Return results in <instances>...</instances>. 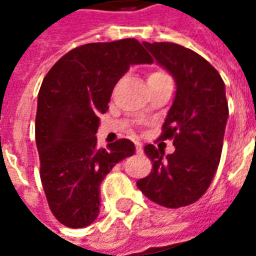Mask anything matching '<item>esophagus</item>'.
I'll list each match as a JSON object with an SVG mask.
<instances>
[{
  "label": "esophagus",
  "mask_w": 256,
  "mask_h": 256,
  "mask_svg": "<svg viewBox=\"0 0 256 256\" xmlns=\"http://www.w3.org/2000/svg\"><path fill=\"white\" fill-rule=\"evenodd\" d=\"M136 152L141 155L142 152H144V148H142V144H140V142H136Z\"/></svg>",
  "instance_id": "esophagus-1"
}]
</instances>
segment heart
Segmentation results:
<instances>
[{"mask_svg": "<svg viewBox=\"0 0 256 256\" xmlns=\"http://www.w3.org/2000/svg\"><path fill=\"white\" fill-rule=\"evenodd\" d=\"M159 75H164L163 71H152V72L148 75V78H154V76H159Z\"/></svg>", "mask_w": 256, "mask_h": 256, "instance_id": "1", "label": "heart"}]
</instances>
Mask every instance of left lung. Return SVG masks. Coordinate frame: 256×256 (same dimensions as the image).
I'll use <instances>...</instances> for the list:
<instances>
[{
	"mask_svg": "<svg viewBox=\"0 0 256 256\" xmlns=\"http://www.w3.org/2000/svg\"><path fill=\"white\" fill-rule=\"evenodd\" d=\"M144 46L176 80V97L160 136L174 140L176 150L164 155L145 145L152 170L137 186L152 202L178 208L198 202L218 168L229 116L225 84L206 58L188 48L172 42H144Z\"/></svg>",
	"mask_w": 256,
	"mask_h": 256,
	"instance_id": "8db88e82",
	"label": "left lung"
}]
</instances>
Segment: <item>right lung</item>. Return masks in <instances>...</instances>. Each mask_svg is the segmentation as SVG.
Masks as SVG:
<instances>
[{
    "label": "right lung",
    "mask_w": 256,
    "mask_h": 256,
    "mask_svg": "<svg viewBox=\"0 0 256 256\" xmlns=\"http://www.w3.org/2000/svg\"><path fill=\"white\" fill-rule=\"evenodd\" d=\"M150 63L134 38L96 42L70 50L44 78L36 116L40 174L49 207L63 225L79 229L94 222L102 180L134 155L126 138L98 148L96 133L118 80L130 66Z\"/></svg>",
    "instance_id": "1"
}]
</instances>
